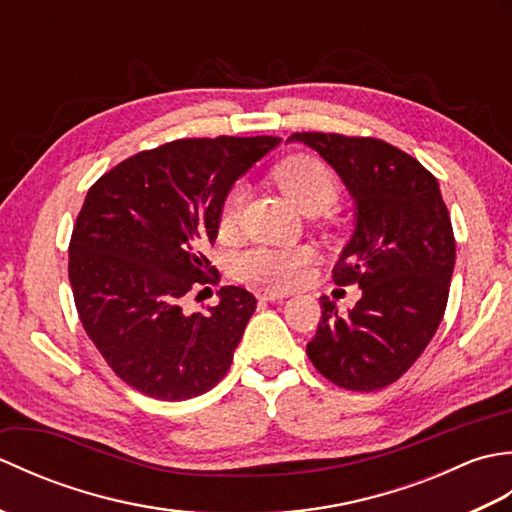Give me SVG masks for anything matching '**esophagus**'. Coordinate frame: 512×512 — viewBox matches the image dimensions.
<instances>
[{"label":"esophagus","mask_w":512,"mask_h":512,"mask_svg":"<svg viewBox=\"0 0 512 512\" xmlns=\"http://www.w3.org/2000/svg\"><path fill=\"white\" fill-rule=\"evenodd\" d=\"M286 297H288V292H284V290H259L257 292L259 301H281Z\"/></svg>","instance_id":"obj_1"}]
</instances>
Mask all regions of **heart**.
<instances>
[{
	"mask_svg": "<svg viewBox=\"0 0 512 512\" xmlns=\"http://www.w3.org/2000/svg\"><path fill=\"white\" fill-rule=\"evenodd\" d=\"M273 173L288 198L306 213H321L339 198V180H336L334 171L314 156H290L281 160ZM244 198L246 187L242 182H235L226 191L220 213H217V228L222 235L235 233ZM310 259L312 248L308 246H255L235 257L233 273L237 279L253 281V284L290 288L299 284L306 275Z\"/></svg>",
	"mask_w": 512,
	"mask_h": 512,
	"instance_id": "1",
	"label": "heart"
}]
</instances>
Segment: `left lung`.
<instances>
[{
    "label": "left lung",
    "mask_w": 512,
    "mask_h": 512,
    "mask_svg": "<svg viewBox=\"0 0 512 512\" xmlns=\"http://www.w3.org/2000/svg\"><path fill=\"white\" fill-rule=\"evenodd\" d=\"M288 140L317 151L356 202V228L332 279L358 284L363 297L347 314L321 297L308 356L343 389H383L418 361L447 308L455 237L438 180L378 138L301 132Z\"/></svg>",
    "instance_id": "1"
}]
</instances>
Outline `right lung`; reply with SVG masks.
<instances>
[{
  "instance_id": "1",
  "label": "right lung",
  "mask_w": 512,
  "mask_h": 512,
  "mask_svg": "<svg viewBox=\"0 0 512 512\" xmlns=\"http://www.w3.org/2000/svg\"><path fill=\"white\" fill-rule=\"evenodd\" d=\"M279 143L173 140L123 160L85 195L68 264L76 312L114 374L140 394L195 398L231 367L257 299L224 286L206 312L182 308L220 277L204 250L217 237L226 191Z\"/></svg>"
}]
</instances>
